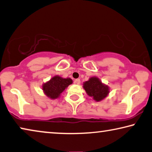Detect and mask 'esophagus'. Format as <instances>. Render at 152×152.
<instances>
[{
    "mask_svg": "<svg viewBox=\"0 0 152 152\" xmlns=\"http://www.w3.org/2000/svg\"><path fill=\"white\" fill-rule=\"evenodd\" d=\"M80 79H75V81H74V83H75V84H77V85H79V83H80Z\"/></svg>",
    "mask_w": 152,
    "mask_h": 152,
    "instance_id": "34e87169",
    "label": "esophagus"
}]
</instances>
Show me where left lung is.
Segmentation results:
<instances>
[{
    "label": "left lung",
    "instance_id": "obj_1",
    "mask_svg": "<svg viewBox=\"0 0 152 152\" xmlns=\"http://www.w3.org/2000/svg\"><path fill=\"white\" fill-rule=\"evenodd\" d=\"M83 88L86 94L96 102L105 99L110 92L109 86L102 83L98 77H92L83 82Z\"/></svg>",
    "mask_w": 152,
    "mask_h": 152
}]
</instances>
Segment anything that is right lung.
Wrapping results in <instances>:
<instances>
[{
  "mask_svg": "<svg viewBox=\"0 0 152 152\" xmlns=\"http://www.w3.org/2000/svg\"><path fill=\"white\" fill-rule=\"evenodd\" d=\"M72 83L73 80L71 78H63L59 75H55L50 80L42 84L41 88L47 97L50 99H56Z\"/></svg>",
  "mask_w": 152,
  "mask_h": 152,
  "instance_id": "obj_1",
  "label": "right lung"
}]
</instances>
